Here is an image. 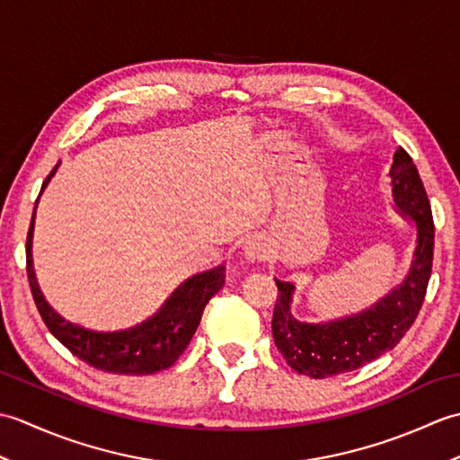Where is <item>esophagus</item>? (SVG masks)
<instances>
[{"mask_svg":"<svg viewBox=\"0 0 460 460\" xmlns=\"http://www.w3.org/2000/svg\"><path fill=\"white\" fill-rule=\"evenodd\" d=\"M245 259L249 262L267 261L269 259V247L261 239L251 241V243H247V247H245Z\"/></svg>","mask_w":460,"mask_h":460,"instance_id":"34e87169","label":"esophagus"}]
</instances>
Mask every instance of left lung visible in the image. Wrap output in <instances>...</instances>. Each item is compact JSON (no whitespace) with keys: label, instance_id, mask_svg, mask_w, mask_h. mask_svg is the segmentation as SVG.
I'll return each instance as SVG.
<instances>
[{"label":"left lung","instance_id":"1","mask_svg":"<svg viewBox=\"0 0 460 460\" xmlns=\"http://www.w3.org/2000/svg\"><path fill=\"white\" fill-rule=\"evenodd\" d=\"M394 209L415 225L413 259L405 279L376 305L328 322H302L292 314L296 287L275 279L279 298L272 314V336L287 364L302 376L324 379L354 371L394 349L411 328L431 279L435 227L423 181L402 146L389 168Z\"/></svg>","mask_w":460,"mask_h":460}]
</instances>
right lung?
Here are the masks:
<instances>
[{
    "instance_id": "obj_1",
    "label": "right lung",
    "mask_w": 460,
    "mask_h": 460,
    "mask_svg": "<svg viewBox=\"0 0 460 460\" xmlns=\"http://www.w3.org/2000/svg\"><path fill=\"white\" fill-rule=\"evenodd\" d=\"M57 168L58 164L47 175L41 193L51 181ZM33 219L27 235V279L39 314L49 332L76 358L96 369L109 371V374L150 376L173 366L198 330L205 305L225 285V267H213L211 270L183 280L164 302L162 308L142 324L120 332H94L65 320L45 300L33 270Z\"/></svg>"
}]
</instances>
